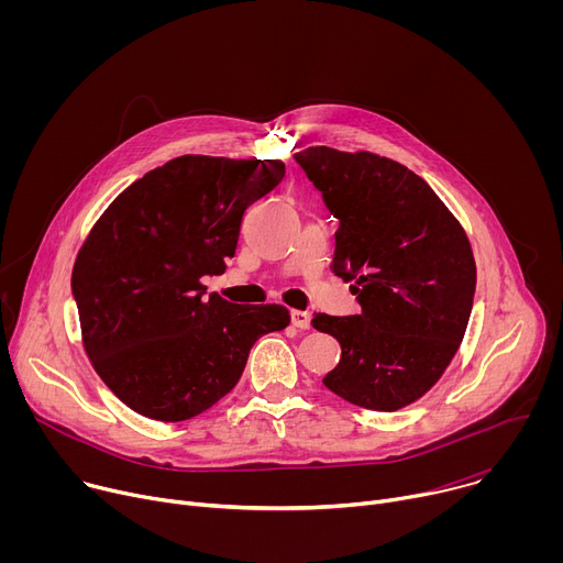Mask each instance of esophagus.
<instances>
[{"instance_id": "obj_1", "label": "esophagus", "mask_w": 563, "mask_h": 563, "mask_svg": "<svg viewBox=\"0 0 563 563\" xmlns=\"http://www.w3.org/2000/svg\"><path fill=\"white\" fill-rule=\"evenodd\" d=\"M309 323H311V316L307 311H300V309H291V325L298 328V330H309Z\"/></svg>"}]
</instances>
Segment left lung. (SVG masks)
Instances as JSON below:
<instances>
[{
	"label": "left lung",
	"mask_w": 563,
	"mask_h": 563,
	"mask_svg": "<svg viewBox=\"0 0 563 563\" xmlns=\"http://www.w3.org/2000/svg\"><path fill=\"white\" fill-rule=\"evenodd\" d=\"M339 218L332 272L361 313H316L341 343L325 387L350 404L396 412L426 396L452 363L472 311L476 265L465 229L415 172L372 151L294 153Z\"/></svg>",
	"instance_id": "1"
}]
</instances>
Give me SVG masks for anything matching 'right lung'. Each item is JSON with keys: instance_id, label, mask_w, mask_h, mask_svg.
Returning a JSON list of instances; mask_svg holds the SVG:
<instances>
[{"instance_id": "right-lung-1", "label": "right lung", "mask_w": 563, "mask_h": 563, "mask_svg": "<svg viewBox=\"0 0 563 563\" xmlns=\"http://www.w3.org/2000/svg\"><path fill=\"white\" fill-rule=\"evenodd\" d=\"M285 176L280 159L180 155L126 187L73 265L85 352L133 412L178 423L229 394L252 345L289 325L283 305L211 294L252 202Z\"/></svg>"}]
</instances>
